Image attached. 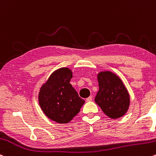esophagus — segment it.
Masks as SVG:
<instances>
[{
	"label": "esophagus",
	"mask_w": 156,
	"mask_h": 156,
	"mask_svg": "<svg viewBox=\"0 0 156 156\" xmlns=\"http://www.w3.org/2000/svg\"><path fill=\"white\" fill-rule=\"evenodd\" d=\"M86 101H87V102L92 101V96H90V97H88V98H87L86 99Z\"/></svg>",
	"instance_id": "34e87169"
}]
</instances>
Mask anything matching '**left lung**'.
Returning a JSON list of instances; mask_svg holds the SVG:
<instances>
[{"instance_id": "8db88e82", "label": "left lung", "mask_w": 156, "mask_h": 156, "mask_svg": "<svg viewBox=\"0 0 156 156\" xmlns=\"http://www.w3.org/2000/svg\"><path fill=\"white\" fill-rule=\"evenodd\" d=\"M99 90L95 101L107 116L119 119L127 112L130 98L124 83L118 75L109 71L98 74Z\"/></svg>"}]
</instances>
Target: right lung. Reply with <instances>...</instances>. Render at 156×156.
Returning <instances> with one entry per match:
<instances>
[{"label":"right lung","mask_w":156,"mask_h":156,"mask_svg":"<svg viewBox=\"0 0 156 156\" xmlns=\"http://www.w3.org/2000/svg\"><path fill=\"white\" fill-rule=\"evenodd\" d=\"M72 78L71 69L60 68L51 74L38 94L39 104L44 113L58 124L69 122L85 103L69 83Z\"/></svg>","instance_id":"obj_1"}]
</instances>
